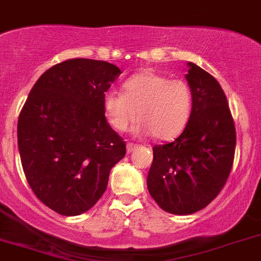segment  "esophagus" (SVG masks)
<instances>
[{"mask_svg": "<svg viewBox=\"0 0 261 261\" xmlns=\"http://www.w3.org/2000/svg\"><path fill=\"white\" fill-rule=\"evenodd\" d=\"M137 148H138V146H135V144H133V143H127V146H126V151H127V153H131Z\"/></svg>", "mask_w": 261, "mask_h": 261, "instance_id": "1", "label": "esophagus"}]
</instances>
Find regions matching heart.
I'll return each instance as SVG.
<instances>
[{
  "label": "heart",
  "mask_w": 261,
  "mask_h": 261,
  "mask_svg": "<svg viewBox=\"0 0 261 261\" xmlns=\"http://www.w3.org/2000/svg\"><path fill=\"white\" fill-rule=\"evenodd\" d=\"M123 88L124 93L112 89L102 97L103 113L113 128L126 131L137 115L138 135L153 134L156 139L171 140L187 127L193 97L185 81L142 72L130 77Z\"/></svg>",
  "instance_id": "1"
}]
</instances>
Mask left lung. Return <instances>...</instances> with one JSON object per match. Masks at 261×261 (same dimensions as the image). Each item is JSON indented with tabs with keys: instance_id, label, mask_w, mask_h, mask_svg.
<instances>
[{
	"instance_id": "obj_1",
	"label": "left lung",
	"mask_w": 261,
	"mask_h": 261,
	"mask_svg": "<svg viewBox=\"0 0 261 261\" xmlns=\"http://www.w3.org/2000/svg\"><path fill=\"white\" fill-rule=\"evenodd\" d=\"M193 106L187 127L172 143L153 147L147 188L163 210L189 215L218 196L234 162L237 134L227 98L214 77L188 62Z\"/></svg>"
}]
</instances>
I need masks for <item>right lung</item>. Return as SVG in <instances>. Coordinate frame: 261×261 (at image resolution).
I'll return each instance as SVG.
<instances>
[{
    "mask_svg": "<svg viewBox=\"0 0 261 261\" xmlns=\"http://www.w3.org/2000/svg\"><path fill=\"white\" fill-rule=\"evenodd\" d=\"M121 69L71 59L47 69L18 119V149L27 182L58 214L73 217L96 205L126 144L110 127L102 97Z\"/></svg>",
    "mask_w": 261,
    "mask_h": 261,
    "instance_id": "add662e5",
    "label": "right lung"
}]
</instances>
